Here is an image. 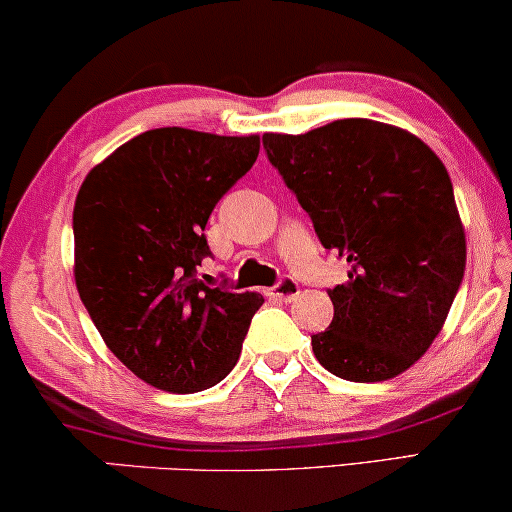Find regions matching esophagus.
Listing matches in <instances>:
<instances>
[{"mask_svg": "<svg viewBox=\"0 0 512 512\" xmlns=\"http://www.w3.org/2000/svg\"><path fill=\"white\" fill-rule=\"evenodd\" d=\"M298 293H300V286H298L296 279L284 277L282 282H279V284L275 286V289H272L270 296H275V298H279V300H284V303H291V300H296V298H298Z\"/></svg>", "mask_w": 512, "mask_h": 512, "instance_id": "esophagus-1", "label": "esophagus"}]
</instances>
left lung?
Segmentation results:
<instances>
[{"instance_id":"1","label":"left lung","mask_w":512,"mask_h":512,"mask_svg":"<svg viewBox=\"0 0 512 512\" xmlns=\"http://www.w3.org/2000/svg\"><path fill=\"white\" fill-rule=\"evenodd\" d=\"M263 146L326 249L347 258L328 291L333 321L312 335L328 373L382 382L422 359L466 270V233L443 160L396 125L342 118Z\"/></svg>"}]
</instances>
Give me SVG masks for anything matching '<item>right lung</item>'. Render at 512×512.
Returning <instances> with one entry per match:
<instances>
[{
    "instance_id": "obj_1",
    "label": "right lung",
    "mask_w": 512,
    "mask_h": 512,
    "mask_svg": "<svg viewBox=\"0 0 512 512\" xmlns=\"http://www.w3.org/2000/svg\"><path fill=\"white\" fill-rule=\"evenodd\" d=\"M261 137L142 132L95 165L74 205V279L107 345L151 387L193 394L240 359L261 293L195 279L205 226L256 163Z\"/></svg>"
}]
</instances>
